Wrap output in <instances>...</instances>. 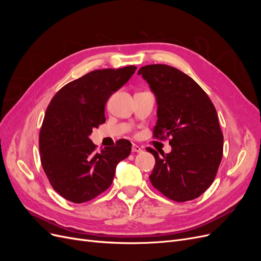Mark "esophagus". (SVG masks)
Instances as JSON below:
<instances>
[{"instance_id": "1", "label": "esophagus", "mask_w": 261, "mask_h": 261, "mask_svg": "<svg viewBox=\"0 0 261 261\" xmlns=\"http://www.w3.org/2000/svg\"><path fill=\"white\" fill-rule=\"evenodd\" d=\"M132 151H133V152H141V151H143V149H141L139 146L134 144V145L132 146Z\"/></svg>"}]
</instances>
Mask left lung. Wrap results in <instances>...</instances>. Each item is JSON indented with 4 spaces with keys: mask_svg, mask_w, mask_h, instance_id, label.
Returning a JSON list of instances; mask_svg holds the SVG:
<instances>
[{
    "mask_svg": "<svg viewBox=\"0 0 261 261\" xmlns=\"http://www.w3.org/2000/svg\"><path fill=\"white\" fill-rule=\"evenodd\" d=\"M156 101L154 137L170 138V153L147 148L155 164L149 178L168 198L183 202L207 191L223 154L216 108L193 78L164 64L140 67Z\"/></svg>",
    "mask_w": 261,
    "mask_h": 261,
    "instance_id": "obj_1",
    "label": "left lung"
}]
</instances>
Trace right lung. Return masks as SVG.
<instances>
[{
	"mask_svg": "<svg viewBox=\"0 0 261 261\" xmlns=\"http://www.w3.org/2000/svg\"><path fill=\"white\" fill-rule=\"evenodd\" d=\"M136 66L97 69L66 84L46 109L39 136L44 173L63 198L89 201L112 184L118 162L130 153L128 140L96 152L89 136L106 122L109 98L129 81Z\"/></svg>",
	"mask_w": 261,
	"mask_h": 261,
	"instance_id": "1",
	"label": "right lung"
}]
</instances>
